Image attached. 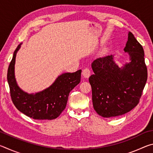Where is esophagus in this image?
<instances>
[{
  "label": "esophagus",
  "instance_id": "obj_1",
  "mask_svg": "<svg viewBox=\"0 0 153 153\" xmlns=\"http://www.w3.org/2000/svg\"><path fill=\"white\" fill-rule=\"evenodd\" d=\"M82 76L84 78H88L90 76V70L88 68H85L82 71Z\"/></svg>",
  "mask_w": 153,
  "mask_h": 153
}]
</instances>
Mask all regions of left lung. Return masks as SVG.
<instances>
[{"mask_svg":"<svg viewBox=\"0 0 153 153\" xmlns=\"http://www.w3.org/2000/svg\"><path fill=\"white\" fill-rule=\"evenodd\" d=\"M123 51L129 61L119 67L113 55L92 63L94 74L89 78L94 110L103 117H117L128 113L138 104L147 81L144 52L132 33L129 32Z\"/></svg>","mask_w":153,"mask_h":153,"instance_id":"obj_1","label":"left lung"}]
</instances>
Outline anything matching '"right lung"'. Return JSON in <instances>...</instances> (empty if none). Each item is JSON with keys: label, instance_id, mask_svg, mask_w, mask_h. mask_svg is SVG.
Masks as SVG:
<instances>
[{"label": "right lung", "instance_id": "add662e5", "mask_svg": "<svg viewBox=\"0 0 153 153\" xmlns=\"http://www.w3.org/2000/svg\"><path fill=\"white\" fill-rule=\"evenodd\" d=\"M22 45L14 51L7 72L12 101L20 112L34 120L56 119L65 108L69 93L80 82L82 70L62 74L47 88L29 94L20 88L15 76V58Z\"/></svg>", "mask_w": 153, "mask_h": 153}]
</instances>
